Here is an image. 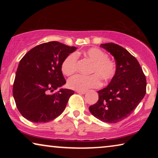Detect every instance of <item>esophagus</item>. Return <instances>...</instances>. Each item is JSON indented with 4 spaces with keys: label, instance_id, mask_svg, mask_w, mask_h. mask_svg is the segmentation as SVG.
<instances>
[{
    "label": "esophagus",
    "instance_id": "obj_1",
    "mask_svg": "<svg viewBox=\"0 0 158 158\" xmlns=\"http://www.w3.org/2000/svg\"><path fill=\"white\" fill-rule=\"evenodd\" d=\"M76 92L77 93V94H85L86 91L85 90V91H81V90H76Z\"/></svg>",
    "mask_w": 158,
    "mask_h": 158
}]
</instances>
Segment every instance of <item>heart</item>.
Listing matches in <instances>:
<instances>
[{
	"label": "heart",
	"instance_id": "heart-1",
	"mask_svg": "<svg viewBox=\"0 0 158 158\" xmlns=\"http://www.w3.org/2000/svg\"><path fill=\"white\" fill-rule=\"evenodd\" d=\"M85 57L93 62L90 75H76L68 80V85L71 89L85 91L91 88H97L101 85V78L104 82L113 79L116 72V63L109 58L104 51L97 47H91L83 52ZM78 55L73 52L64 58L62 63V71L65 75H71L77 70Z\"/></svg>",
	"mask_w": 158,
	"mask_h": 158
}]
</instances>
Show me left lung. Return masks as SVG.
<instances>
[{
	"mask_svg": "<svg viewBox=\"0 0 158 158\" xmlns=\"http://www.w3.org/2000/svg\"><path fill=\"white\" fill-rule=\"evenodd\" d=\"M101 47L115 58L116 72L109 85L98 90V100L89 110L102 122L114 124L128 117L144 98L146 77L137 60L124 47L112 42Z\"/></svg>",
	"mask_w": 158,
	"mask_h": 158,
	"instance_id": "obj_1",
	"label": "left lung"
}]
</instances>
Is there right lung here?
<instances>
[{"instance_id": "1", "label": "right lung", "mask_w": 158, "mask_h": 158, "mask_svg": "<svg viewBox=\"0 0 158 158\" xmlns=\"http://www.w3.org/2000/svg\"><path fill=\"white\" fill-rule=\"evenodd\" d=\"M58 42L39 44L28 52L19 62L13 86V96L18 110L27 119L35 123L50 122L65 109L74 91L60 89L66 83L62 63L76 50Z\"/></svg>"}]
</instances>
